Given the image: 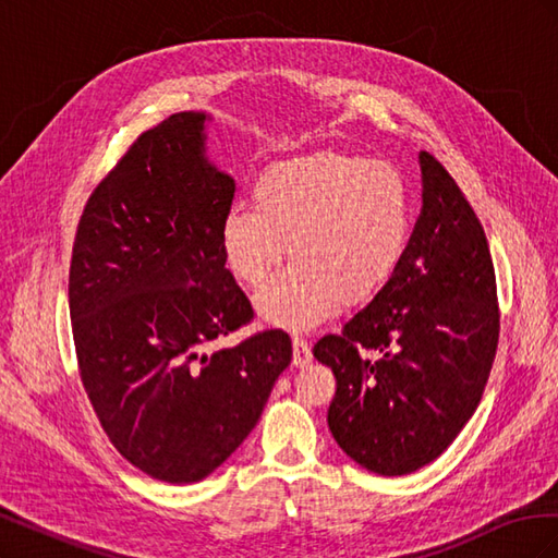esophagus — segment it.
<instances>
[{
    "label": "esophagus",
    "instance_id": "obj_1",
    "mask_svg": "<svg viewBox=\"0 0 558 558\" xmlns=\"http://www.w3.org/2000/svg\"><path fill=\"white\" fill-rule=\"evenodd\" d=\"M310 361H312V349H310L307 340L300 335H293V365L305 367Z\"/></svg>",
    "mask_w": 558,
    "mask_h": 558
}]
</instances>
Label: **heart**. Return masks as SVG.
Instances as JSON below:
<instances>
[{
  "mask_svg": "<svg viewBox=\"0 0 558 558\" xmlns=\"http://www.w3.org/2000/svg\"><path fill=\"white\" fill-rule=\"evenodd\" d=\"M251 199L223 214L221 248L234 277L260 286L289 246L293 263L256 295L267 324L312 328L342 300L373 298L410 246L412 189L388 160L340 150L286 158L256 179Z\"/></svg>",
  "mask_w": 558,
  "mask_h": 558,
  "instance_id": "1",
  "label": "heart"
}]
</instances>
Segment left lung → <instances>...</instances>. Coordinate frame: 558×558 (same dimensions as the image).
Returning a JSON list of instances; mask_svg holds the SVG:
<instances>
[{"label":"left lung","mask_w":558,"mask_h":558,"mask_svg":"<svg viewBox=\"0 0 558 558\" xmlns=\"http://www.w3.org/2000/svg\"><path fill=\"white\" fill-rule=\"evenodd\" d=\"M418 167L424 207L396 275L340 335L314 344L337 379L335 442L384 477L428 465L459 437L492 375L500 328L477 214L426 150Z\"/></svg>","instance_id":"8db88e82"}]
</instances>
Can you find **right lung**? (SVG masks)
Returning <instances> with one entry per match:
<instances>
[{"label": "right lung", "instance_id": "obj_1", "mask_svg": "<svg viewBox=\"0 0 558 558\" xmlns=\"http://www.w3.org/2000/svg\"><path fill=\"white\" fill-rule=\"evenodd\" d=\"M207 111L144 132L78 221L70 314L81 381L113 447L170 484L209 477L256 428L291 365L283 330L211 349L253 318L226 267L234 179L207 156Z\"/></svg>", "mask_w": 558, "mask_h": 558}]
</instances>
